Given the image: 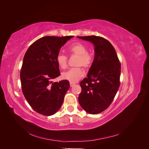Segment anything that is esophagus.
Returning <instances> with one entry per match:
<instances>
[{"mask_svg": "<svg viewBox=\"0 0 149 149\" xmlns=\"http://www.w3.org/2000/svg\"><path fill=\"white\" fill-rule=\"evenodd\" d=\"M74 85H75V83H70V86H71V87H73Z\"/></svg>", "mask_w": 149, "mask_h": 149, "instance_id": "obj_1", "label": "esophagus"}]
</instances>
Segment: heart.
<instances>
[{
  "mask_svg": "<svg viewBox=\"0 0 149 149\" xmlns=\"http://www.w3.org/2000/svg\"><path fill=\"white\" fill-rule=\"evenodd\" d=\"M68 50L72 55L78 56L76 61V66H83L84 68H88L91 66L93 62L92 56L87 52L88 49L83 44L74 43L70 46ZM56 62L61 68L65 69L68 65V58L65 54L59 53L56 56ZM83 75L84 71L82 68L78 66L63 72L61 77L71 83H75L82 78Z\"/></svg>",
  "mask_w": 149,
  "mask_h": 149,
  "instance_id": "b5f03b06",
  "label": "heart"
}]
</instances>
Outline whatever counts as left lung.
I'll return each instance as SVG.
<instances>
[{
    "mask_svg": "<svg viewBox=\"0 0 149 149\" xmlns=\"http://www.w3.org/2000/svg\"><path fill=\"white\" fill-rule=\"evenodd\" d=\"M91 42L94 58L87 77L80 82V106L88 113L96 114L106 110L113 101L120 86V63L111 43L95 35L78 37Z\"/></svg>",
    "mask_w": 149,
    "mask_h": 149,
    "instance_id": "8db88e82",
    "label": "left lung"
}]
</instances>
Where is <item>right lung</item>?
Returning <instances> with one entry per match:
<instances>
[{
    "label": "right lung",
    "instance_id": "right-lung-1",
    "mask_svg": "<svg viewBox=\"0 0 149 149\" xmlns=\"http://www.w3.org/2000/svg\"><path fill=\"white\" fill-rule=\"evenodd\" d=\"M73 36H46L33 43L24 57L20 71L22 89L32 109L52 116L60 109L70 88L67 80L53 83L60 75L56 56L62 46Z\"/></svg>",
    "mask_w": 149,
    "mask_h": 149
}]
</instances>
